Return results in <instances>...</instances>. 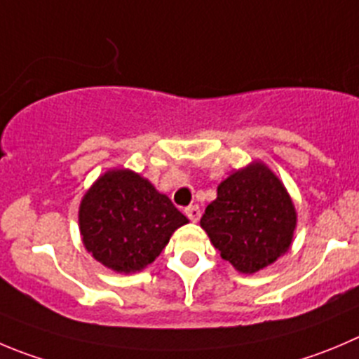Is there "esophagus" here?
Masks as SVG:
<instances>
[{"label":"esophagus","mask_w":359,"mask_h":359,"mask_svg":"<svg viewBox=\"0 0 359 359\" xmlns=\"http://www.w3.org/2000/svg\"><path fill=\"white\" fill-rule=\"evenodd\" d=\"M185 215L190 218L192 222H197L201 218V208L197 204H192V206L185 208Z\"/></svg>","instance_id":"obj_1"}]
</instances>
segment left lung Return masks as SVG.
I'll return each instance as SVG.
<instances>
[{
    "label": "left lung",
    "instance_id": "obj_1",
    "mask_svg": "<svg viewBox=\"0 0 359 359\" xmlns=\"http://www.w3.org/2000/svg\"><path fill=\"white\" fill-rule=\"evenodd\" d=\"M201 227L222 259L255 273L289 250L296 211L287 190L262 163H252L218 185Z\"/></svg>",
    "mask_w": 359,
    "mask_h": 359
}]
</instances>
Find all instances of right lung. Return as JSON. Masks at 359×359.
I'll return each mask as SVG.
<instances>
[{
    "label": "right lung",
    "mask_w": 359,
    "mask_h": 359,
    "mask_svg": "<svg viewBox=\"0 0 359 359\" xmlns=\"http://www.w3.org/2000/svg\"><path fill=\"white\" fill-rule=\"evenodd\" d=\"M189 218L132 170H109L84 196L79 225L84 247L114 271L134 273L155 261Z\"/></svg>",
    "instance_id": "1"
}]
</instances>
